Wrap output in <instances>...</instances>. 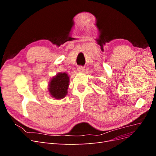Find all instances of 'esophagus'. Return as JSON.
Segmentation results:
<instances>
[{"instance_id":"34e87169","label":"esophagus","mask_w":156,"mask_h":156,"mask_svg":"<svg viewBox=\"0 0 156 156\" xmlns=\"http://www.w3.org/2000/svg\"><path fill=\"white\" fill-rule=\"evenodd\" d=\"M84 69V68L83 67V66H78L77 67V71H78V72H79V73L83 72Z\"/></svg>"}]
</instances>
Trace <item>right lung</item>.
Here are the masks:
<instances>
[{
	"label": "right lung",
	"instance_id": "add662e5",
	"mask_svg": "<svg viewBox=\"0 0 156 156\" xmlns=\"http://www.w3.org/2000/svg\"><path fill=\"white\" fill-rule=\"evenodd\" d=\"M69 77L67 73H58L50 80L48 85V91L52 98L56 100L66 97L68 94Z\"/></svg>",
	"mask_w": 156,
	"mask_h": 156
}]
</instances>
